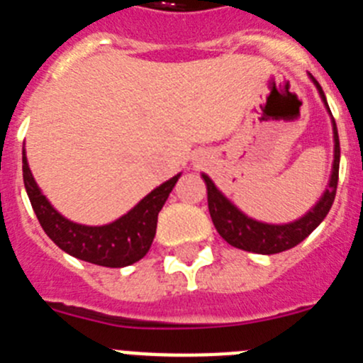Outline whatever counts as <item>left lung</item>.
I'll return each instance as SVG.
<instances>
[{
  "label": "left lung",
  "mask_w": 363,
  "mask_h": 363,
  "mask_svg": "<svg viewBox=\"0 0 363 363\" xmlns=\"http://www.w3.org/2000/svg\"><path fill=\"white\" fill-rule=\"evenodd\" d=\"M314 86L318 87L321 100L325 104L327 111L330 113L329 106H327L325 93L321 89V86L314 80ZM333 133H334V162H333V173H330L329 188L323 191L321 199L314 204L301 219L289 223V225H269V223H261V220L250 219L248 216L239 210L238 206L230 203L225 195L220 194L212 182V179L204 175L203 179L206 182L208 191V210H210V217L213 220V226L217 228L219 235L225 239L228 245L235 248L247 252H256V254H279L289 248L296 247L303 241L305 238L313 234V230L320 225L321 220L325 219L329 213L330 206L336 197V186H338V169H340V138L338 129H336V122L333 118Z\"/></svg>",
  "instance_id": "obj_1"
}]
</instances>
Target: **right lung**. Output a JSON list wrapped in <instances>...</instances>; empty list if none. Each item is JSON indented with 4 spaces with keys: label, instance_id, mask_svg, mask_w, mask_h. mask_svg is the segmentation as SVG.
I'll use <instances>...</instances> for the list:
<instances>
[{
    "label": "right lung",
    "instance_id": "1",
    "mask_svg": "<svg viewBox=\"0 0 363 363\" xmlns=\"http://www.w3.org/2000/svg\"><path fill=\"white\" fill-rule=\"evenodd\" d=\"M181 173L147 194L121 219L104 226H86L65 219L50 206L30 173L23 150V182L33 210L45 234L72 257L87 263L121 269L143 259L157 232V217Z\"/></svg>",
    "mask_w": 363,
    "mask_h": 363
}]
</instances>
